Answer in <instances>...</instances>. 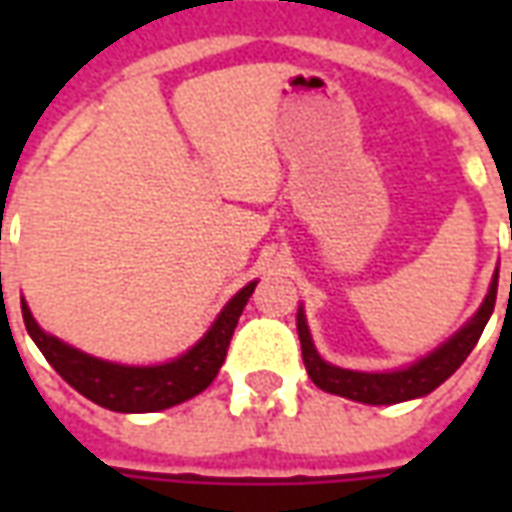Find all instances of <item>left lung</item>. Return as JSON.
<instances>
[{"label":"left lung","instance_id":"left-lung-1","mask_svg":"<svg viewBox=\"0 0 512 512\" xmlns=\"http://www.w3.org/2000/svg\"><path fill=\"white\" fill-rule=\"evenodd\" d=\"M496 282H499V271L494 274V282H491V290L485 296L483 307L477 310V315L463 326L461 332L455 334L452 340H447L441 348H436L430 356L419 359L417 365L406 367V370H395V373H354V370H343V367L323 362L318 351H315V345H312L304 312L299 310L296 326H299L301 359H304V367L310 373L312 384L321 386L323 392L348 397V400H359V403H373V406H392V403H403V400H411V397L428 395L436 386L444 384L466 362V356L472 354V348L483 334L485 323L494 312Z\"/></svg>","mask_w":512,"mask_h":512}]
</instances>
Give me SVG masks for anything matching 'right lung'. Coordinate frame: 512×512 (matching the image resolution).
Here are the masks:
<instances>
[{
	"instance_id": "add662e5",
	"label": "right lung",
	"mask_w": 512,
	"mask_h": 512,
	"mask_svg": "<svg viewBox=\"0 0 512 512\" xmlns=\"http://www.w3.org/2000/svg\"><path fill=\"white\" fill-rule=\"evenodd\" d=\"M255 285L257 282H249L227 301V307L219 312V318L213 321L208 334L191 351L178 356L175 362L153 367L112 365V362L95 359V356L76 351L71 345L60 343L57 337L46 334L35 323L24 299H21V315H24V326L40 348V354L49 359V365L76 392H82L87 400H93L109 411L142 414V411L178 406L183 400L200 395L202 389L211 384L227 356L238 318H241Z\"/></svg>"
}]
</instances>
